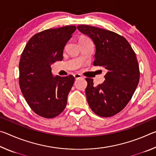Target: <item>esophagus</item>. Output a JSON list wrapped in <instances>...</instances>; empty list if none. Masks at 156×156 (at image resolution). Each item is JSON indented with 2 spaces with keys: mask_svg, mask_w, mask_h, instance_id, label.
<instances>
[{
  "mask_svg": "<svg viewBox=\"0 0 156 156\" xmlns=\"http://www.w3.org/2000/svg\"><path fill=\"white\" fill-rule=\"evenodd\" d=\"M73 76H74V78H75V79H76V80H77V79H79V78H83V76H82L80 74V73H75V74L73 75Z\"/></svg>",
  "mask_w": 156,
  "mask_h": 156,
  "instance_id": "1",
  "label": "esophagus"
}]
</instances>
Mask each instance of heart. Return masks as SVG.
<instances>
[{
  "instance_id": "b5f03b06",
  "label": "heart",
  "mask_w": 156,
  "mask_h": 156,
  "mask_svg": "<svg viewBox=\"0 0 156 156\" xmlns=\"http://www.w3.org/2000/svg\"><path fill=\"white\" fill-rule=\"evenodd\" d=\"M87 38H89L88 37H87V36H81L79 37V38H78V41H79V42H80V41H82L86 40V39H87Z\"/></svg>"
}]
</instances>
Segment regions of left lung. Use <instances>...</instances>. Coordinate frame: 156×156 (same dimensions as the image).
Here are the masks:
<instances>
[{
  "mask_svg": "<svg viewBox=\"0 0 156 156\" xmlns=\"http://www.w3.org/2000/svg\"><path fill=\"white\" fill-rule=\"evenodd\" d=\"M78 30L93 40L96 54L93 65L106 69L103 83L94 86L86 78L88 104L96 115L111 117L121 112L130 101L140 80L136 53L123 36L113 31L89 25H78Z\"/></svg>",
  "mask_w": 156,
  "mask_h": 156,
  "instance_id": "obj_1",
  "label": "left lung"
}]
</instances>
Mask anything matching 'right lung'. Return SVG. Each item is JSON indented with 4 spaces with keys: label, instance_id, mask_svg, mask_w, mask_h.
<instances>
[{
    "label": "right lung",
    "instance_id": "1",
    "mask_svg": "<svg viewBox=\"0 0 156 156\" xmlns=\"http://www.w3.org/2000/svg\"><path fill=\"white\" fill-rule=\"evenodd\" d=\"M76 30L74 25L49 29L29 40L19 62V85L29 106L36 114L53 118L67 105L74 77H53L51 65L63 58L65 44Z\"/></svg>",
    "mask_w": 156,
    "mask_h": 156
}]
</instances>
